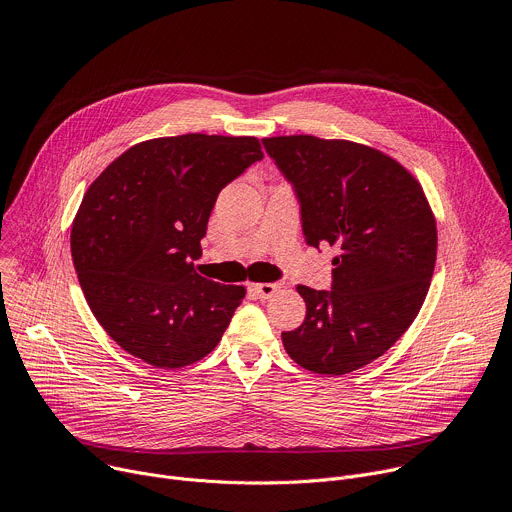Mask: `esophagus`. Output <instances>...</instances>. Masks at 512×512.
<instances>
[{"mask_svg": "<svg viewBox=\"0 0 512 512\" xmlns=\"http://www.w3.org/2000/svg\"><path fill=\"white\" fill-rule=\"evenodd\" d=\"M253 289L257 291L261 298H271L273 294H277V291L281 289V283H277V281H273V283H255Z\"/></svg>", "mask_w": 512, "mask_h": 512, "instance_id": "1", "label": "esophagus"}]
</instances>
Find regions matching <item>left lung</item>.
I'll return each instance as SVG.
<instances>
[{
	"mask_svg": "<svg viewBox=\"0 0 512 512\" xmlns=\"http://www.w3.org/2000/svg\"><path fill=\"white\" fill-rule=\"evenodd\" d=\"M263 148L300 202L306 243L340 249L330 291L298 285L306 318L281 332L285 352L318 375L352 373L415 320L435 265L433 214L419 182L367 145L281 135Z\"/></svg>",
	"mask_w": 512,
	"mask_h": 512,
	"instance_id": "obj_1",
	"label": "left lung"
}]
</instances>
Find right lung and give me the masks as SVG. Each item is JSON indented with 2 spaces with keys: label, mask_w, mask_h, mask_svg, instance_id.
Instances as JSON below:
<instances>
[{
  "label": "right lung",
  "mask_w": 512,
  "mask_h": 512,
  "mask_svg": "<svg viewBox=\"0 0 512 512\" xmlns=\"http://www.w3.org/2000/svg\"><path fill=\"white\" fill-rule=\"evenodd\" d=\"M263 160L255 137L186 133L133 145L87 190L70 251L87 304L129 354L182 369L221 342L241 285L196 273L216 196Z\"/></svg>",
  "instance_id": "add662e5"
}]
</instances>
